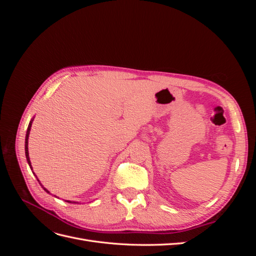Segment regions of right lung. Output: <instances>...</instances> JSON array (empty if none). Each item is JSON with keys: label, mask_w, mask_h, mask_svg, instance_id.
<instances>
[{"label": "right lung", "mask_w": 256, "mask_h": 256, "mask_svg": "<svg viewBox=\"0 0 256 256\" xmlns=\"http://www.w3.org/2000/svg\"><path fill=\"white\" fill-rule=\"evenodd\" d=\"M30 126H32V120L30 122V124H28V131H26V160H28V166H30V168H32V166H30V158H28V134H30ZM40 182V180H38ZM40 186H42V184H40ZM44 188V187H42ZM44 190L46 191V192H48V193H50L47 189L46 188H44ZM69 203H72V202H69Z\"/></svg>", "instance_id": "right-lung-1"}]
</instances>
